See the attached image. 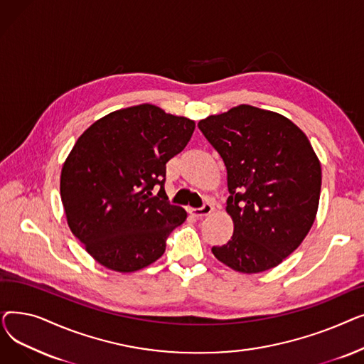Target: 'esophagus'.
Here are the masks:
<instances>
[{"mask_svg":"<svg viewBox=\"0 0 364 364\" xmlns=\"http://www.w3.org/2000/svg\"><path fill=\"white\" fill-rule=\"evenodd\" d=\"M213 211H214L213 203H205V205L200 206V208H190V214L198 217V218H203V217L211 214Z\"/></svg>","mask_w":364,"mask_h":364,"instance_id":"1","label":"esophagus"}]
</instances>
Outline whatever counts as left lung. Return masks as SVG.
I'll return each instance as SVG.
<instances>
[{
    "instance_id": "left-lung-1",
    "label": "left lung",
    "mask_w": 364,
    "mask_h": 364,
    "mask_svg": "<svg viewBox=\"0 0 364 364\" xmlns=\"http://www.w3.org/2000/svg\"><path fill=\"white\" fill-rule=\"evenodd\" d=\"M224 161L235 230L218 261L239 273L279 265L302 243L316 220L321 166L307 136L283 114L240 105L199 121Z\"/></svg>"
}]
</instances>
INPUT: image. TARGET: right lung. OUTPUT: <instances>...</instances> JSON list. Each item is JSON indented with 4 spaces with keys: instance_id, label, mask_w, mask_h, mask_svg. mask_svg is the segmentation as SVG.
<instances>
[{
    "instance_id": "obj_1",
    "label": "right lung",
    "mask_w": 364,
    "mask_h": 364,
    "mask_svg": "<svg viewBox=\"0 0 364 364\" xmlns=\"http://www.w3.org/2000/svg\"><path fill=\"white\" fill-rule=\"evenodd\" d=\"M193 131L195 121L144 103L106 114L76 140L62 168V203L70 232L106 269H144L186 221L184 209L168 202L165 165Z\"/></svg>"
}]
</instances>
